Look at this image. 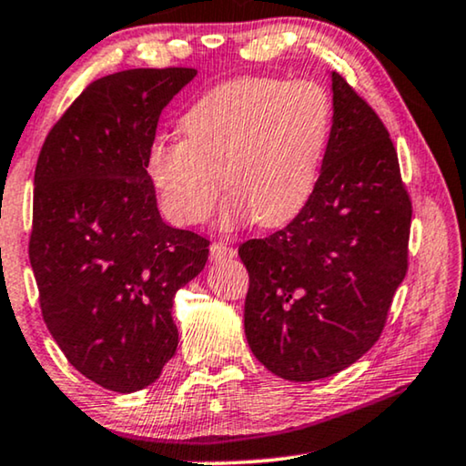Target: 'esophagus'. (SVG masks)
I'll use <instances>...</instances> for the list:
<instances>
[{"mask_svg":"<svg viewBox=\"0 0 466 466\" xmlns=\"http://www.w3.org/2000/svg\"><path fill=\"white\" fill-rule=\"evenodd\" d=\"M236 258V248L228 242H213L211 245V259L213 261H226Z\"/></svg>","mask_w":466,"mask_h":466,"instance_id":"34e87169","label":"esophagus"}]
</instances>
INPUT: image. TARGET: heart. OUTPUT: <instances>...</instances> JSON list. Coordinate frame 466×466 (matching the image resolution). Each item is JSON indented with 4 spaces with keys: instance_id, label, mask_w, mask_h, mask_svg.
<instances>
[{
    "instance_id": "1",
    "label": "heart",
    "mask_w": 466,
    "mask_h": 466,
    "mask_svg": "<svg viewBox=\"0 0 466 466\" xmlns=\"http://www.w3.org/2000/svg\"><path fill=\"white\" fill-rule=\"evenodd\" d=\"M181 130L186 139L154 141L146 160L167 218L205 221L224 183L221 224L272 228L296 218L317 187L331 103L314 82L242 77L200 96Z\"/></svg>"
}]
</instances>
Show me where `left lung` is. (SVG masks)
I'll return each instance as SVG.
<instances>
[{
    "instance_id": "obj_1",
    "label": "left lung",
    "mask_w": 466,
    "mask_h": 466,
    "mask_svg": "<svg viewBox=\"0 0 466 466\" xmlns=\"http://www.w3.org/2000/svg\"><path fill=\"white\" fill-rule=\"evenodd\" d=\"M331 93V137L310 200L283 230L238 247L248 349L291 382L361 359L408 270L411 202L389 130L336 71Z\"/></svg>"
}]
</instances>
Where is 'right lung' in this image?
<instances>
[{
	"label": "right lung",
	"instance_id": "right-lung-1",
	"mask_svg": "<svg viewBox=\"0 0 466 466\" xmlns=\"http://www.w3.org/2000/svg\"><path fill=\"white\" fill-rule=\"evenodd\" d=\"M196 69H128L90 84L46 137L29 259L58 349L116 392L154 384L179 333L175 293L208 259L205 236L160 218L146 160L162 109Z\"/></svg>",
	"mask_w": 466,
	"mask_h": 466
}]
</instances>
